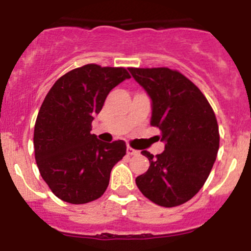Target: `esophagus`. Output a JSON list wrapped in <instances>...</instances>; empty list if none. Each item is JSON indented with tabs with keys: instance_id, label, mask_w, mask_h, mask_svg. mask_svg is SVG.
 <instances>
[{
	"instance_id": "esophagus-1",
	"label": "esophagus",
	"mask_w": 251,
	"mask_h": 251,
	"mask_svg": "<svg viewBox=\"0 0 251 251\" xmlns=\"http://www.w3.org/2000/svg\"><path fill=\"white\" fill-rule=\"evenodd\" d=\"M138 151H136L134 148L132 147H127V154H129V156H133V154H138Z\"/></svg>"
}]
</instances>
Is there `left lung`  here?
Wrapping results in <instances>:
<instances>
[{
  "label": "left lung",
  "instance_id": "1",
  "mask_svg": "<svg viewBox=\"0 0 251 251\" xmlns=\"http://www.w3.org/2000/svg\"><path fill=\"white\" fill-rule=\"evenodd\" d=\"M152 99L151 126L161 130L165 151L136 178L139 191L163 207H175L200 191L216 159L220 134L216 117L201 90L177 70L129 68Z\"/></svg>",
  "mask_w": 251,
  "mask_h": 251
}]
</instances>
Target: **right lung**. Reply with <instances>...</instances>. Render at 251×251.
<instances>
[{"label": "right lung", "mask_w": 251, "mask_h": 251, "mask_svg": "<svg viewBox=\"0 0 251 251\" xmlns=\"http://www.w3.org/2000/svg\"><path fill=\"white\" fill-rule=\"evenodd\" d=\"M129 77L124 68L86 64L59 77L49 90L35 123V159L60 200L80 205L105 192L110 171L127 146L121 139L99 141L90 133L92 122L110 90Z\"/></svg>", "instance_id": "add662e5"}]
</instances>
